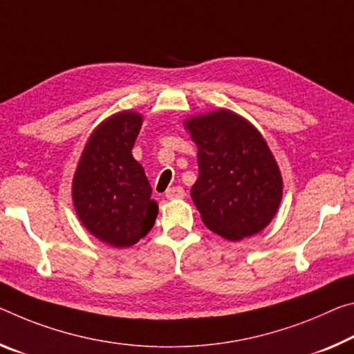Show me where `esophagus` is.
Here are the masks:
<instances>
[{
	"label": "esophagus",
	"mask_w": 354,
	"mask_h": 354,
	"mask_svg": "<svg viewBox=\"0 0 354 354\" xmlns=\"http://www.w3.org/2000/svg\"><path fill=\"white\" fill-rule=\"evenodd\" d=\"M186 192H184V189L181 186H176V187H170L165 192V197L168 200H175V198H183Z\"/></svg>",
	"instance_id": "34e87169"
}]
</instances>
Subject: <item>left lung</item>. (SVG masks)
Masks as SVG:
<instances>
[{"mask_svg":"<svg viewBox=\"0 0 354 354\" xmlns=\"http://www.w3.org/2000/svg\"><path fill=\"white\" fill-rule=\"evenodd\" d=\"M184 126L198 149L190 195L201 221L228 241L260 233L276 216L283 186L265 138L225 109L189 118Z\"/></svg>","mask_w":354,"mask_h":354,"instance_id":"8db88e82","label":"left lung"}]
</instances>
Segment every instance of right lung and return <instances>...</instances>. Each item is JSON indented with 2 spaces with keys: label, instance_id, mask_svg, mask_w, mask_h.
I'll return each mask as SVG.
<instances>
[{
  "label": "right lung",
  "instance_id": "add662e5",
  "mask_svg": "<svg viewBox=\"0 0 354 354\" xmlns=\"http://www.w3.org/2000/svg\"><path fill=\"white\" fill-rule=\"evenodd\" d=\"M143 116L120 111L94 129L78 162L72 200L80 222L93 236L113 248L138 243L157 217V203L132 148Z\"/></svg>",
  "mask_w": 354,
  "mask_h": 354
}]
</instances>
